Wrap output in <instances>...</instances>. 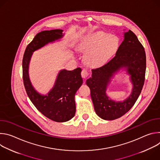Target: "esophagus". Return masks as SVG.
<instances>
[{"instance_id": "obj_1", "label": "esophagus", "mask_w": 160, "mask_h": 160, "mask_svg": "<svg viewBox=\"0 0 160 160\" xmlns=\"http://www.w3.org/2000/svg\"><path fill=\"white\" fill-rule=\"evenodd\" d=\"M88 75H89V73L87 70H85V69L82 70V71L81 72V75L83 78H86L88 76Z\"/></svg>"}]
</instances>
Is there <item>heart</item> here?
Here are the masks:
<instances>
[{
    "label": "heart",
    "mask_w": 160,
    "mask_h": 160,
    "mask_svg": "<svg viewBox=\"0 0 160 160\" xmlns=\"http://www.w3.org/2000/svg\"><path fill=\"white\" fill-rule=\"evenodd\" d=\"M118 47V37L102 32L87 35L79 44V49L87 52L85 57L87 63L92 66L105 64L115 54Z\"/></svg>",
    "instance_id": "b5f03b06"
}]
</instances>
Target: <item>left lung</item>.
Wrapping results in <instances>:
<instances>
[{"mask_svg": "<svg viewBox=\"0 0 160 160\" xmlns=\"http://www.w3.org/2000/svg\"><path fill=\"white\" fill-rule=\"evenodd\" d=\"M126 67L131 75L133 84L131 95L123 102H115L105 94L107 85L113 74ZM146 57L144 48L131 31L124 33V40L115 56L101 67L92 69V77L86 83L90 89L94 109L97 115L106 120L118 118L127 112L138 100L142 89L146 74Z\"/></svg>", "mask_w": 160, "mask_h": 160, "instance_id": "1", "label": "left lung"}]
</instances>
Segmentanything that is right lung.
I'll list each match as a JSON object with an SVG mask.
<instances>
[{
    "mask_svg": "<svg viewBox=\"0 0 160 160\" xmlns=\"http://www.w3.org/2000/svg\"><path fill=\"white\" fill-rule=\"evenodd\" d=\"M62 30L42 31L27 45L22 58V79L27 94L36 108L47 118L57 122L71 120L76 111L75 94L82 85V70H61L52 89L46 96L39 94L32 87L28 76V66L32 52L49 42L61 38Z\"/></svg>",
    "mask_w": 160,
    "mask_h": 160,
    "instance_id": "add662e5",
    "label": "right lung"
}]
</instances>
